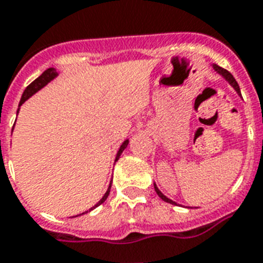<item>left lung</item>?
Masks as SVG:
<instances>
[{"label":"left lung","instance_id":"left-lung-1","mask_svg":"<svg viewBox=\"0 0 263 263\" xmlns=\"http://www.w3.org/2000/svg\"><path fill=\"white\" fill-rule=\"evenodd\" d=\"M211 65H213V69L215 70V72H217V73L219 74V76L223 77L224 80H226L227 83L230 84L231 87H233L234 89H235V92H237V93L240 96L239 85H238V83H237V81H235V79H234V77H233V74H231L230 72H229V70L223 69V68H220L219 65H217V64H211ZM154 189H155L156 194H158L159 198H160V199L164 200V202H167V203H171V204H175V206H178V203L174 202V200H173V199H170V198H167V196H165L164 194H163L162 191H160V190L158 189V186H156V184H155V182H154Z\"/></svg>","mask_w":263,"mask_h":263}]
</instances>
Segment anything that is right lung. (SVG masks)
<instances>
[{"instance_id": "obj_1", "label": "right lung", "mask_w": 263, "mask_h": 263, "mask_svg": "<svg viewBox=\"0 0 263 263\" xmlns=\"http://www.w3.org/2000/svg\"><path fill=\"white\" fill-rule=\"evenodd\" d=\"M57 76H59V72H57V70H56V68H48V69H46L43 74H40V76L37 77L36 80L33 81V83L30 84V85H28V87H26V89L24 90L23 96H21V100H20L18 109H17V115H18L20 107H21V105H23L24 103H25V101L28 100V99L32 98L33 95H36L37 92L43 89L44 87H46V85H48V84H49L50 81L54 80V79H56ZM128 143H129V139H128V138L125 139L124 142L121 143V145H120V147H119L118 154H116V158H115V162H118L119 158H120V155H121V154H123V151H124L125 147H127V145H128ZM111 184H112V183H109V186H108V190H107V191H105V194H104V195H103V198H101V199L99 200V202L96 203V204H95L93 207H90L89 210L85 211V213H83V214H87V213H89V211L95 210L96 207L100 206L101 203L105 202V199H107L108 195H109V190H111ZM83 214H79V215H83ZM79 215H76V217H79Z\"/></svg>"}]
</instances>
